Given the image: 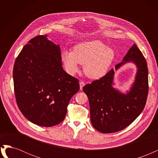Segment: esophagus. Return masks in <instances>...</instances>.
Listing matches in <instances>:
<instances>
[{"label":"esophagus","mask_w":158,"mask_h":158,"mask_svg":"<svg viewBox=\"0 0 158 158\" xmlns=\"http://www.w3.org/2000/svg\"><path fill=\"white\" fill-rule=\"evenodd\" d=\"M84 85H85V83L84 82H82V81H80V90H82V88H83Z\"/></svg>","instance_id":"34e87169"}]
</instances>
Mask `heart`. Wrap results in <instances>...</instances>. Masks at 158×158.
I'll return each instance as SVG.
<instances>
[{
    "label": "heart",
    "mask_w": 158,
    "mask_h": 158,
    "mask_svg": "<svg viewBox=\"0 0 158 158\" xmlns=\"http://www.w3.org/2000/svg\"><path fill=\"white\" fill-rule=\"evenodd\" d=\"M115 58V52L99 40L80 43L74 51L63 50L61 60L66 71L73 75L79 69V64L84 65V73L91 78H99L107 73Z\"/></svg>",
    "instance_id": "obj_1"
}]
</instances>
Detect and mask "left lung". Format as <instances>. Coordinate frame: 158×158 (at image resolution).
<instances>
[{"instance_id": "8db88e82", "label": "left lung", "mask_w": 158, "mask_h": 158, "mask_svg": "<svg viewBox=\"0 0 158 158\" xmlns=\"http://www.w3.org/2000/svg\"><path fill=\"white\" fill-rule=\"evenodd\" d=\"M132 62L137 70L135 81L126 94L113 87L115 71ZM89 99L90 118L93 127L102 133L120 131L135 120L144 109L148 92L147 63L142 52L133 44L122 62L106 76L84 85Z\"/></svg>"}]
</instances>
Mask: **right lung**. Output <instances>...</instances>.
Masks as SVG:
<instances>
[{
    "label": "right lung",
    "mask_w": 158,
    "mask_h": 158,
    "mask_svg": "<svg viewBox=\"0 0 158 158\" xmlns=\"http://www.w3.org/2000/svg\"><path fill=\"white\" fill-rule=\"evenodd\" d=\"M13 80L23 116L45 127L64 120L70 99L80 89L78 80L63 70L59 45L47 35L35 37L23 47L14 63Z\"/></svg>",
    "instance_id": "add662e5"
}]
</instances>
